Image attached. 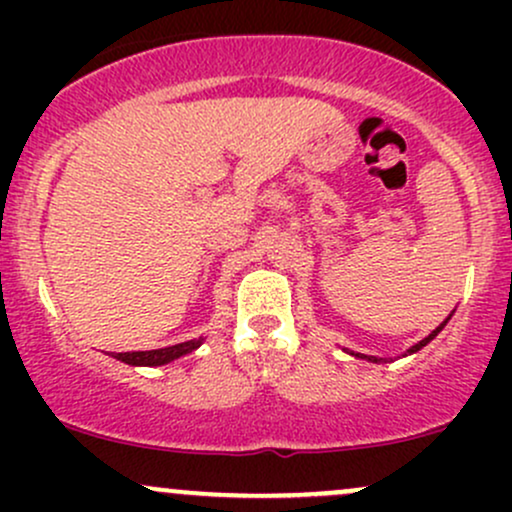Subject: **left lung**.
<instances>
[{
	"mask_svg": "<svg viewBox=\"0 0 512 512\" xmlns=\"http://www.w3.org/2000/svg\"><path fill=\"white\" fill-rule=\"evenodd\" d=\"M448 320H450V317H448ZM448 320H445V322H440V325L436 327V330H433L431 334H428L426 339H421L419 344H414V346H411V349L407 351V354H416V351H421V349H424V346H426L428 342H431V339H436V337H438V332L443 330L445 325H448ZM407 354H404V356H407ZM351 356H358V358H368V361H373V363H380V361H383V358H378V356H363V354H351Z\"/></svg>",
	"mask_w": 512,
	"mask_h": 512,
	"instance_id": "left-lung-1",
	"label": "left lung"
}]
</instances>
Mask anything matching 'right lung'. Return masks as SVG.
<instances>
[{"instance_id":"obj_1","label":"right lung","mask_w":512,"mask_h":512,"mask_svg":"<svg viewBox=\"0 0 512 512\" xmlns=\"http://www.w3.org/2000/svg\"><path fill=\"white\" fill-rule=\"evenodd\" d=\"M204 339H190V342H182L175 346H166V349H154V351H125V354H115L117 361L129 363V366H163V363L175 361V358L192 354Z\"/></svg>"}]
</instances>
